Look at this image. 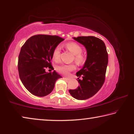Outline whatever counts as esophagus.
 Instances as JSON below:
<instances>
[{
	"mask_svg": "<svg viewBox=\"0 0 134 134\" xmlns=\"http://www.w3.org/2000/svg\"><path fill=\"white\" fill-rule=\"evenodd\" d=\"M65 78L66 79V80H69L70 79L69 78H66V77H65Z\"/></svg>",
	"mask_w": 134,
	"mask_h": 134,
	"instance_id": "obj_1",
	"label": "esophagus"
}]
</instances>
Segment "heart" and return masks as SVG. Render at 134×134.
Segmentation results:
<instances>
[{
	"instance_id": "obj_1",
	"label": "heart",
	"mask_w": 134,
	"mask_h": 134,
	"mask_svg": "<svg viewBox=\"0 0 134 134\" xmlns=\"http://www.w3.org/2000/svg\"><path fill=\"white\" fill-rule=\"evenodd\" d=\"M65 47L68 50L74 54L72 60H75L78 65H81L85 62L86 56L83 53L82 46L76 42H69L66 43ZM61 48L59 46H56L53 50L52 58L55 62H58L60 60ZM75 65L74 63L71 64H61L56 66V70L59 73L63 75H68L71 71L75 69Z\"/></svg>"
}]
</instances>
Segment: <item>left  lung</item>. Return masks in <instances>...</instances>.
<instances>
[{"label":"left lung","instance_id":"obj_1","mask_svg":"<svg viewBox=\"0 0 134 134\" xmlns=\"http://www.w3.org/2000/svg\"><path fill=\"white\" fill-rule=\"evenodd\" d=\"M74 38L86 48L87 58L84 67L76 74L80 85L69 92L76 99L86 100L95 95L104 84L108 53L104 43L97 37L80 36Z\"/></svg>","mask_w":134,"mask_h":134}]
</instances>
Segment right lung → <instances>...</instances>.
<instances>
[{"label": "right lung", "instance_id": "1", "mask_svg": "<svg viewBox=\"0 0 134 134\" xmlns=\"http://www.w3.org/2000/svg\"><path fill=\"white\" fill-rule=\"evenodd\" d=\"M64 38L58 36L37 34L31 37L21 49L18 62L20 80L24 86L32 94L44 97L54 88L55 82L62 78L52 65L53 50Z\"/></svg>", "mask_w": 134, "mask_h": 134}]
</instances>
